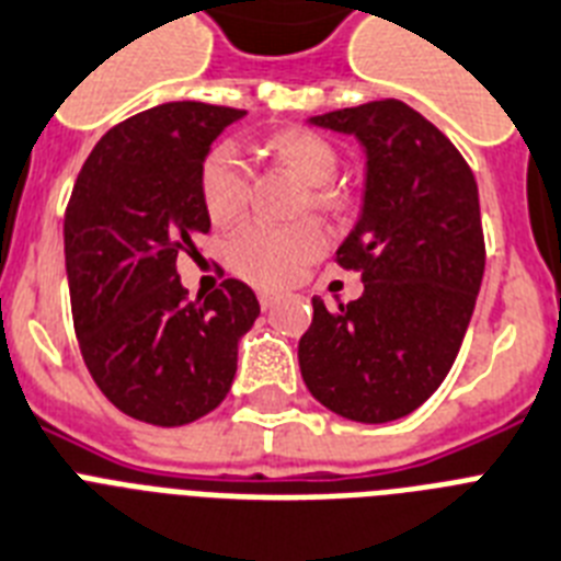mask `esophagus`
<instances>
[{"mask_svg": "<svg viewBox=\"0 0 561 561\" xmlns=\"http://www.w3.org/2000/svg\"><path fill=\"white\" fill-rule=\"evenodd\" d=\"M279 302V294H273V290H259V305H262V308H273V305Z\"/></svg>", "mask_w": 561, "mask_h": 561, "instance_id": "obj_1", "label": "esophagus"}]
</instances>
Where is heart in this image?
Segmentation results:
<instances>
[{
  "label": "heart",
  "instance_id": "b5f03b06",
  "mask_svg": "<svg viewBox=\"0 0 561 561\" xmlns=\"http://www.w3.org/2000/svg\"><path fill=\"white\" fill-rule=\"evenodd\" d=\"M273 154L285 167L302 178L305 184L317 186L311 193L313 207H331L334 193L331 184L336 175V152L322 135L308 129H288L271 140ZM198 193L213 225L227 227L244 216L250 204V170L233 144H216L204 154L198 170ZM325 248V236L311 221L299 225H256L241 227L227 241V265L236 276L262 285V288H282L311 265Z\"/></svg>",
  "mask_w": 561,
  "mask_h": 561
}]
</instances>
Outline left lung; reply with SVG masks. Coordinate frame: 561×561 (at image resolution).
I'll return each instance as SVG.
<instances>
[{
    "mask_svg": "<svg viewBox=\"0 0 561 561\" xmlns=\"http://www.w3.org/2000/svg\"><path fill=\"white\" fill-rule=\"evenodd\" d=\"M366 149L363 213L336 265L363 296L325 308L313 296L299 368L313 398L348 421L414 412L449 375L484 276V230L470 163L403 100L311 117Z\"/></svg>",
    "mask_w": 561,
    "mask_h": 561,
    "instance_id": "left-lung-1",
    "label": "left lung"
}]
</instances>
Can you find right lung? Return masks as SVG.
Returning a JSON list of instances; mask_svg holds the SVG:
<instances>
[{
	"instance_id": "right-lung-1",
	"label": "right lung",
	"mask_w": 561,
	"mask_h": 561,
	"mask_svg": "<svg viewBox=\"0 0 561 561\" xmlns=\"http://www.w3.org/2000/svg\"><path fill=\"white\" fill-rule=\"evenodd\" d=\"M241 108L163 103L98 140L66 207V273L85 368L123 414L184 426L221 403L259 317L239 279L190 302L175 262L198 259L209 216L198 170Z\"/></svg>"
}]
</instances>
